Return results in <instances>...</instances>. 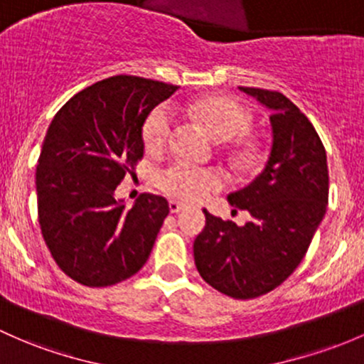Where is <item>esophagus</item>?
<instances>
[{"mask_svg": "<svg viewBox=\"0 0 364 364\" xmlns=\"http://www.w3.org/2000/svg\"><path fill=\"white\" fill-rule=\"evenodd\" d=\"M185 208H186V205L181 204V202H178V200H171V202H169V209H171L172 214L183 211V209H185Z\"/></svg>", "mask_w": 364, "mask_h": 364, "instance_id": "34e87169", "label": "esophagus"}]
</instances>
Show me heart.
Listing matches in <instances>:
<instances>
[{
    "mask_svg": "<svg viewBox=\"0 0 364 364\" xmlns=\"http://www.w3.org/2000/svg\"><path fill=\"white\" fill-rule=\"evenodd\" d=\"M195 120L200 122L213 137L232 141L244 136L251 125V114L232 99L221 95L195 99L186 106ZM172 127V117L167 108H156L146 118L143 127V141L148 150H160L166 144ZM159 186L171 197L185 202H200L223 186V178L218 171L176 164L162 172Z\"/></svg>",
    "mask_w": 364,
    "mask_h": 364,
    "instance_id": "1",
    "label": "heart"
}]
</instances>
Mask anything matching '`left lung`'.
I'll return each mask as SVG.
<instances>
[{
	"label": "left lung",
	"mask_w": 364,
	"mask_h": 364,
	"mask_svg": "<svg viewBox=\"0 0 364 364\" xmlns=\"http://www.w3.org/2000/svg\"><path fill=\"white\" fill-rule=\"evenodd\" d=\"M270 112L272 148L263 171L228 195L251 220L239 227L204 209L193 242L195 265L208 284L232 298H256L294 272L326 214V151L314 125L281 92L239 87Z\"/></svg>",
	"instance_id": "obj_1"
}]
</instances>
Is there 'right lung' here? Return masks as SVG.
<instances>
[{"mask_svg":"<svg viewBox=\"0 0 364 364\" xmlns=\"http://www.w3.org/2000/svg\"><path fill=\"white\" fill-rule=\"evenodd\" d=\"M176 90L112 76L73 95L53 117L36 167L38 220L52 258L80 284H117L150 256L169 204L143 193L127 209L114 190L143 156L148 114Z\"/></svg>","mask_w":364,"mask_h":364,"instance_id":"right-lung-1","label":"right lung"}]
</instances>
